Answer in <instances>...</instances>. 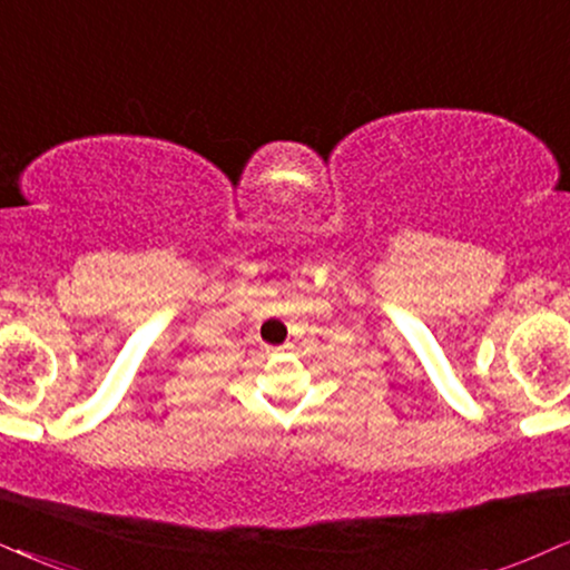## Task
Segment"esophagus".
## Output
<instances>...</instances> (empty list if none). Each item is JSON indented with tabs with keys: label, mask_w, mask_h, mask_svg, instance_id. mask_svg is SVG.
<instances>
[{
	"label": "esophagus",
	"mask_w": 570,
	"mask_h": 570,
	"mask_svg": "<svg viewBox=\"0 0 570 570\" xmlns=\"http://www.w3.org/2000/svg\"><path fill=\"white\" fill-rule=\"evenodd\" d=\"M292 345H281V347H271V353H284V351H289Z\"/></svg>",
	"instance_id": "34e87169"
}]
</instances>
